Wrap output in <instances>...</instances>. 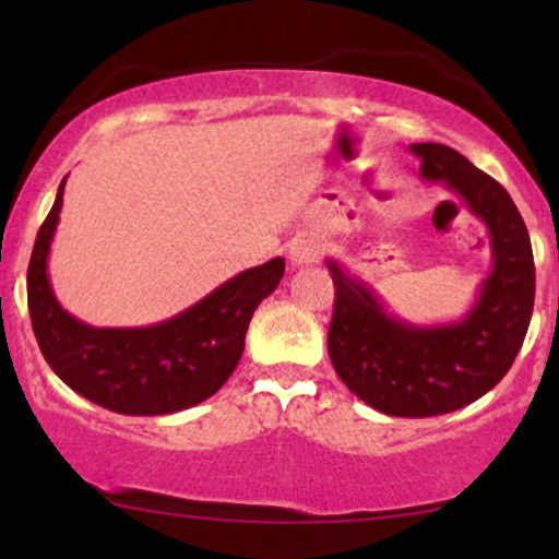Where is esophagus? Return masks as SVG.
Returning <instances> with one entry per match:
<instances>
[{
  "mask_svg": "<svg viewBox=\"0 0 559 559\" xmlns=\"http://www.w3.org/2000/svg\"><path fill=\"white\" fill-rule=\"evenodd\" d=\"M289 264L295 266H308V264H316L318 257H320V243L318 239H312V236H297V239H293V243H289Z\"/></svg>",
  "mask_w": 559,
  "mask_h": 559,
  "instance_id": "1",
  "label": "esophagus"
}]
</instances>
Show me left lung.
<instances>
[{
  "label": "left lung",
  "instance_id": "obj_1",
  "mask_svg": "<svg viewBox=\"0 0 559 559\" xmlns=\"http://www.w3.org/2000/svg\"><path fill=\"white\" fill-rule=\"evenodd\" d=\"M409 152L419 159V178L442 182L486 226L491 270L463 318L409 323L338 259H325L335 285L328 356L369 407L435 417L480 400L507 377L532 320L534 257L503 186L445 144H409Z\"/></svg>",
  "mask_w": 559,
  "mask_h": 559
}]
</instances>
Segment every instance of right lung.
Listing matches in <instances>:
<instances>
[{"instance_id":"obj_1","label":"right lung","mask_w":559,"mask_h":559,"mask_svg":"<svg viewBox=\"0 0 559 559\" xmlns=\"http://www.w3.org/2000/svg\"><path fill=\"white\" fill-rule=\"evenodd\" d=\"M66 180L37 231L27 266V308L45 361L75 394L119 415H173L205 402L234 373L249 320L277 289L285 259L274 257L234 274L203 300L159 323L88 325L58 302L48 272Z\"/></svg>"}]
</instances>
